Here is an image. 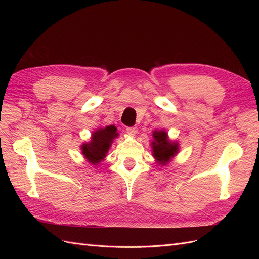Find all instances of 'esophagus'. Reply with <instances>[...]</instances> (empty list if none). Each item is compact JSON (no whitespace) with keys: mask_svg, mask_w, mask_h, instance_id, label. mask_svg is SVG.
<instances>
[{"mask_svg":"<svg viewBox=\"0 0 259 259\" xmlns=\"http://www.w3.org/2000/svg\"><path fill=\"white\" fill-rule=\"evenodd\" d=\"M137 128L136 127H126V133L131 136H134L137 134Z\"/></svg>","mask_w":259,"mask_h":259,"instance_id":"1","label":"esophagus"}]
</instances>
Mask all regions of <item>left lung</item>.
Segmentation results:
<instances>
[{
	"instance_id": "8db88e82",
	"label": "left lung",
	"mask_w": 259,
	"mask_h": 259,
	"mask_svg": "<svg viewBox=\"0 0 259 259\" xmlns=\"http://www.w3.org/2000/svg\"><path fill=\"white\" fill-rule=\"evenodd\" d=\"M153 156L156 159V161L164 165V164H166L170 160V158H173L177 153L178 145L176 143H170L167 138L166 132L164 131H155L153 133Z\"/></svg>"
}]
</instances>
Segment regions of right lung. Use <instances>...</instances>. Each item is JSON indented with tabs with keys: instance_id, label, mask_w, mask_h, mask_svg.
Returning a JSON list of instances; mask_svg holds the SVG:
<instances>
[{
	"instance_id": "add662e5",
	"label": "right lung",
	"mask_w": 259,
	"mask_h": 259,
	"mask_svg": "<svg viewBox=\"0 0 259 259\" xmlns=\"http://www.w3.org/2000/svg\"><path fill=\"white\" fill-rule=\"evenodd\" d=\"M117 135L119 134L116 133V128L113 125L97 130L93 133L91 142L82 146V153L89 162L94 165H97L101 160H104L113 138Z\"/></svg>"
}]
</instances>
